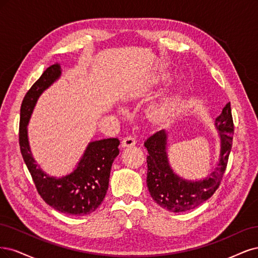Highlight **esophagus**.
Returning <instances> with one entry per match:
<instances>
[{
  "label": "esophagus",
  "instance_id": "34e87169",
  "mask_svg": "<svg viewBox=\"0 0 258 258\" xmlns=\"http://www.w3.org/2000/svg\"><path fill=\"white\" fill-rule=\"evenodd\" d=\"M135 145H136V140L131 136L124 138L122 140V144H121L122 148H132V147H134Z\"/></svg>",
  "mask_w": 258,
  "mask_h": 258
}]
</instances>
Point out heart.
Segmentation results:
<instances>
[{
  "label": "heart",
  "mask_w": 258,
  "mask_h": 258,
  "mask_svg": "<svg viewBox=\"0 0 258 258\" xmlns=\"http://www.w3.org/2000/svg\"><path fill=\"white\" fill-rule=\"evenodd\" d=\"M179 104V96L170 94L166 96L159 104L153 105L148 111V118L155 125H165L168 123L176 111Z\"/></svg>",
  "instance_id": "b5f03b06"
}]
</instances>
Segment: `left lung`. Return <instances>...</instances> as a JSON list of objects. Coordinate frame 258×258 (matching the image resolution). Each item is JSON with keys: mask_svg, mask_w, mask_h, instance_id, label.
Masks as SVG:
<instances>
[{"mask_svg": "<svg viewBox=\"0 0 258 258\" xmlns=\"http://www.w3.org/2000/svg\"><path fill=\"white\" fill-rule=\"evenodd\" d=\"M215 128L219 131L221 139L220 161L209 176L199 181L182 179L172 171L166 152L167 134L165 131L156 132L145 141L149 153L147 185L157 205L170 212H184L202 205L219 188L232 147L234 121L230 103L215 119Z\"/></svg>", "mask_w": 258, "mask_h": 258, "instance_id": "obj_1", "label": "left lung"}]
</instances>
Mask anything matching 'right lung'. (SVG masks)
I'll use <instances>...</instances> for the list:
<instances>
[{
	"label": "right lung",
	"instance_id": "right-lung-1",
	"mask_svg": "<svg viewBox=\"0 0 258 258\" xmlns=\"http://www.w3.org/2000/svg\"><path fill=\"white\" fill-rule=\"evenodd\" d=\"M61 66L54 63L43 73L24 96L20 108V151L40 197L56 211L70 215H85L95 211L104 201L109 184L110 169L119 155L118 138H107L90 143L77 168L62 178L49 177L33 159L28 123L38 97L60 77Z\"/></svg>",
	"mask_w": 258,
	"mask_h": 258
}]
</instances>
